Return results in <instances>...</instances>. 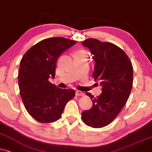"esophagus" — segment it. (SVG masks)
<instances>
[{
    "label": "esophagus",
    "mask_w": 152,
    "mask_h": 152,
    "mask_svg": "<svg viewBox=\"0 0 152 152\" xmlns=\"http://www.w3.org/2000/svg\"><path fill=\"white\" fill-rule=\"evenodd\" d=\"M75 94L77 95V96H83L84 93L82 92V91H80V90H76V91H75Z\"/></svg>",
    "instance_id": "1"
}]
</instances>
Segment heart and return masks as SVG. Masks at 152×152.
Listing matches in <instances>:
<instances>
[{"label": "heart", "mask_w": 152, "mask_h": 152, "mask_svg": "<svg viewBox=\"0 0 152 152\" xmlns=\"http://www.w3.org/2000/svg\"><path fill=\"white\" fill-rule=\"evenodd\" d=\"M80 52H82V53H85V51H80Z\"/></svg>", "instance_id": "b5f03b06"}]
</instances>
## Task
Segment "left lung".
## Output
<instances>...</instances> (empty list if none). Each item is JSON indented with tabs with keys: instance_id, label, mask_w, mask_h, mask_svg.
<instances>
[{
	"instance_id": "8db88e82",
	"label": "left lung",
	"mask_w": 152,
	"mask_h": 152,
	"mask_svg": "<svg viewBox=\"0 0 152 152\" xmlns=\"http://www.w3.org/2000/svg\"><path fill=\"white\" fill-rule=\"evenodd\" d=\"M82 44L90 50L95 62L92 76L102 87V93L97 97L86 93L93 105L82 112V119L91 128H103L115 118L126 104L132 87L133 68L126 53L112 43L87 39Z\"/></svg>"
}]
</instances>
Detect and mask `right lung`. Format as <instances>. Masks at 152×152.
<instances>
[{"label":"right lung","mask_w":152,"mask_h":152,"mask_svg":"<svg viewBox=\"0 0 152 152\" xmlns=\"http://www.w3.org/2000/svg\"><path fill=\"white\" fill-rule=\"evenodd\" d=\"M76 41L53 37L41 41L24 53L18 72L20 94L33 118L43 123L61 118L65 105L75 95L74 89H60L48 81L56 75L58 59Z\"/></svg>","instance_id":"1"}]
</instances>
